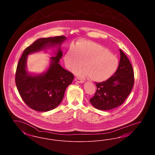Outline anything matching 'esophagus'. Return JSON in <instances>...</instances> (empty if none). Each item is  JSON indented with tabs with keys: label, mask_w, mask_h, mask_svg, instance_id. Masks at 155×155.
<instances>
[{
	"label": "esophagus",
	"mask_w": 155,
	"mask_h": 155,
	"mask_svg": "<svg viewBox=\"0 0 155 155\" xmlns=\"http://www.w3.org/2000/svg\"><path fill=\"white\" fill-rule=\"evenodd\" d=\"M75 81L77 82H78V83H84V82L82 80H81L80 78H75Z\"/></svg>",
	"instance_id": "esophagus-1"
}]
</instances>
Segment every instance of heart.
<instances>
[{"instance_id": "heart-1", "label": "heart", "mask_w": 155, "mask_h": 155, "mask_svg": "<svg viewBox=\"0 0 155 155\" xmlns=\"http://www.w3.org/2000/svg\"><path fill=\"white\" fill-rule=\"evenodd\" d=\"M67 68L74 71L82 66L85 68L77 72L81 77L89 76L92 81L102 82L111 78L117 70L119 61L114 54L101 45L81 40L70 49L64 56Z\"/></svg>"}]
</instances>
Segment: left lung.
<instances>
[{
	"label": "left lung",
	"instance_id": "obj_1",
	"mask_svg": "<svg viewBox=\"0 0 155 155\" xmlns=\"http://www.w3.org/2000/svg\"><path fill=\"white\" fill-rule=\"evenodd\" d=\"M119 51L120 60L116 73L107 81L95 83L96 92L89 101L97 109L108 110L120 106L133 89V67L124 53L121 49Z\"/></svg>",
	"mask_w": 155,
	"mask_h": 155
}]
</instances>
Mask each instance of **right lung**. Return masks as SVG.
<instances>
[{"label": "right lung", "instance_id": "obj_1", "mask_svg": "<svg viewBox=\"0 0 155 155\" xmlns=\"http://www.w3.org/2000/svg\"><path fill=\"white\" fill-rule=\"evenodd\" d=\"M66 39L63 35L39 38L24 50L19 60L15 78L17 88L24 102L34 110L48 111L55 109L74 80L73 74L59 64L63 56L60 46ZM54 46L58 48L55 56L51 57L48 70L42 74H30L26 70L28 55Z\"/></svg>", "mask_w": 155, "mask_h": 155}]
</instances>
